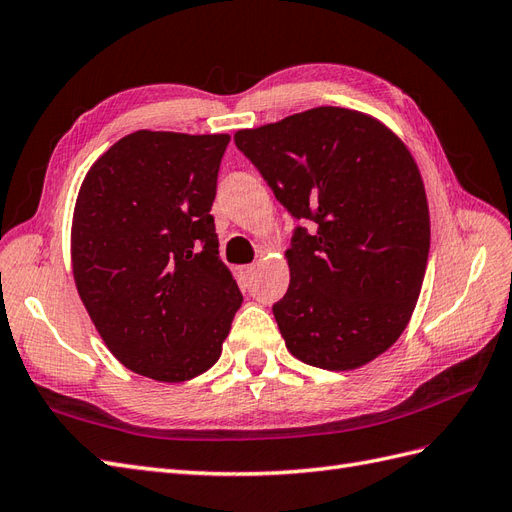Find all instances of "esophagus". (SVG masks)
Listing matches in <instances>:
<instances>
[{
	"label": "esophagus",
	"instance_id": "esophagus-1",
	"mask_svg": "<svg viewBox=\"0 0 512 512\" xmlns=\"http://www.w3.org/2000/svg\"><path fill=\"white\" fill-rule=\"evenodd\" d=\"M253 272H255V264H251V266H244V268H242V274H244V277H246V279H248V277H251V274H253Z\"/></svg>",
	"mask_w": 512,
	"mask_h": 512
}]
</instances>
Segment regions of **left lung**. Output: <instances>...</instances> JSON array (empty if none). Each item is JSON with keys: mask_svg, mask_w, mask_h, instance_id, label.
<instances>
[{"mask_svg": "<svg viewBox=\"0 0 512 512\" xmlns=\"http://www.w3.org/2000/svg\"><path fill=\"white\" fill-rule=\"evenodd\" d=\"M238 147L296 220L290 287L272 305L287 350L344 372L396 344L422 290L426 190L411 151L372 116L322 106L235 131Z\"/></svg>", "mask_w": 512, "mask_h": 512, "instance_id": "8db88e82", "label": "left lung"}]
</instances>
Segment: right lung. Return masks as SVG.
I'll return each instance as SVG.
<instances>
[{
  "label": "right lung",
  "instance_id": "1",
  "mask_svg": "<svg viewBox=\"0 0 512 512\" xmlns=\"http://www.w3.org/2000/svg\"><path fill=\"white\" fill-rule=\"evenodd\" d=\"M229 140L134 131L90 166L77 194V292L112 355L153 381L212 368L242 305L209 214Z\"/></svg>",
  "mask_w": 512,
  "mask_h": 512
}]
</instances>
